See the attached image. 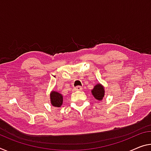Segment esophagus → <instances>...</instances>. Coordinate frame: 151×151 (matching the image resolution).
Wrapping results in <instances>:
<instances>
[{
	"mask_svg": "<svg viewBox=\"0 0 151 151\" xmlns=\"http://www.w3.org/2000/svg\"><path fill=\"white\" fill-rule=\"evenodd\" d=\"M81 90H82V87H81V86H77V87L74 88L73 89L74 91H81Z\"/></svg>",
	"mask_w": 151,
	"mask_h": 151,
	"instance_id": "34e87169",
	"label": "esophagus"
}]
</instances>
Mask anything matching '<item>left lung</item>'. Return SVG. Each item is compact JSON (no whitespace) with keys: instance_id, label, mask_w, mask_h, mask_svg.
Here are the masks:
<instances>
[{"instance_id":"left-lung-1","label":"left lung","mask_w":151,"mask_h":151,"mask_svg":"<svg viewBox=\"0 0 151 151\" xmlns=\"http://www.w3.org/2000/svg\"><path fill=\"white\" fill-rule=\"evenodd\" d=\"M104 88L100 84H97L95 86V87L92 90V94L95 98L97 100L103 99L104 97Z\"/></svg>"}]
</instances>
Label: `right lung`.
<instances>
[{"instance_id":"add662e5","label":"right lung","mask_w":151,"mask_h":151,"mask_svg":"<svg viewBox=\"0 0 151 151\" xmlns=\"http://www.w3.org/2000/svg\"><path fill=\"white\" fill-rule=\"evenodd\" d=\"M50 101L53 106L57 107H60L63 101V95L58 92L52 91L50 94Z\"/></svg>"}]
</instances>
